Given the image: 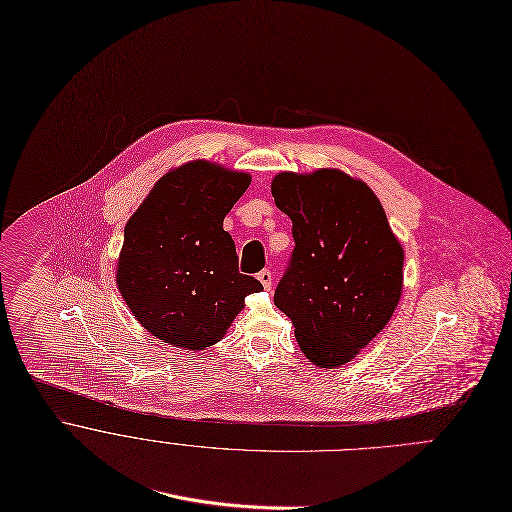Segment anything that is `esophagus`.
<instances>
[{"label": "esophagus", "mask_w": 512, "mask_h": 512, "mask_svg": "<svg viewBox=\"0 0 512 512\" xmlns=\"http://www.w3.org/2000/svg\"><path fill=\"white\" fill-rule=\"evenodd\" d=\"M257 279L261 281V285L265 287V291H271V287H273V275H271L269 269H263V271L257 275Z\"/></svg>", "instance_id": "esophagus-1"}]
</instances>
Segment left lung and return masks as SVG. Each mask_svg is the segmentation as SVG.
Wrapping results in <instances>:
<instances>
[{
	"instance_id": "left-lung-1",
	"label": "left lung",
	"mask_w": 512,
	"mask_h": 512,
	"mask_svg": "<svg viewBox=\"0 0 512 512\" xmlns=\"http://www.w3.org/2000/svg\"><path fill=\"white\" fill-rule=\"evenodd\" d=\"M271 192L293 219L295 239L275 305L293 320L312 364L342 366L392 318L404 249L374 192L338 170L283 172Z\"/></svg>"
}]
</instances>
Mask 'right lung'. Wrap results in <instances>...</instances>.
<instances>
[{
    "label": "right lung",
    "instance_id": "add662e5",
    "mask_svg": "<svg viewBox=\"0 0 512 512\" xmlns=\"http://www.w3.org/2000/svg\"><path fill=\"white\" fill-rule=\"evenodd\" d=\"M249 174L204 160L166 174L128 219L116 283L138 322L186 350L215 344L263 285L239 273L223 219Z\"/></svg>",
    "mask_w": 512,
    "mask_h": 512
}]
</instances>
